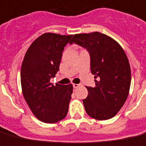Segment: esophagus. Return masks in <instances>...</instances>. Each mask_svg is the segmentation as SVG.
Returning a JSON list of instances; mask_svg holds the SVG:
<instances>
[{"label": "esophagus", "instance_id": "34e87169", "mask_svg": "<svg viewBox=\"0 0 146 146\" xmlns=\"http://www.w3.org/2000/svg\"><path fill=\"white\" fill-rule=\"evenodd\" d=\"M79 86H80V84H73V87H74V89H76V88H78Z\"/></svg>", "mask_w": 146, "mask_h": 146}]
</instances>
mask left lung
Instances as JSON below:
<instances>
[{
    "label": "left lung",
    "mask_w": 146,
    "mask_h": 146,
    "mask_svg": "<svg viewBox=\"0 0 146 146\" xmlns=\"http://www.w3.org/2000/svg\"><path fill=\"white\" fill-rule=\"evenodd\" d=\"M87 49L94 87H87L88 96L83 103L90 117L103 121L120 111L129 94L131 72L127 56L118 43L98 31L74 35L70 44Z\"/></svg>",
    "instance_id": "left-lung-1"
}]
</instances>
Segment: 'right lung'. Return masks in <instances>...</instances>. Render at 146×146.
<instances>
[{"label": "right lung", "instance_id": "right-lung-1", "mask_svg": "<svg viewBox=\"0 0 146 146\" xmlns=\"http://www.w3.org/2000/svg\"><path fill=\"white\" fill-rule=\"evenodd\" d=\"M73 35L43 34L28 49L21 67L23 94L31 111L44 123L66 117L73 91L72 84L50 83L59 70L64 47Z\"/></svg>", "mask_w": 146, "mask_h": 146}]
</instances>
